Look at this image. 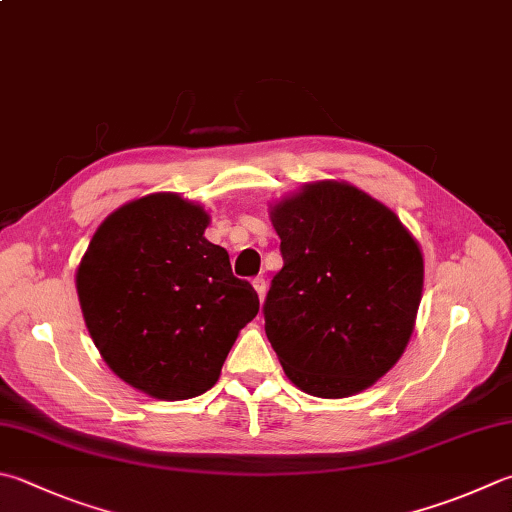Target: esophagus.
<instances>
[{
	"mask_svg": "<svg viewBox=\"0 0 512 512\" xmlns=\"http://www.w3.org/2000/svg\"><path fill=\"white\" fill-rule=\"evenodd\" d=\"M252 285H254V289H256V294H258L260 301H263V298H265V292H267V283H265V278H254Z\"/></svg>",
	"mask_w": 512,
	"mask_h": 512,
	"instance_id": "esophagus-1",
	"label": "esophagus"
}]
</instances>
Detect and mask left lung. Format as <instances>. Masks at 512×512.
I'll list each match as a JSON object with an SVG mask.
<instances>
[{"label":"left lung","instance_id":"8db88e82","mask_svg":"<svg viewBox=\"0 0 512 512\" xmlns=\"http://www.w3.org/2000/svg\"><path fill=\"white\" fill-rule=\"evenodd\" d=\"M283 269L263 312L287 379L321 399L370 388L412 336L419 243L392 209L347 182L303 185L269 211Z\"/></svg>","mask_w":512,"mask_h":512}]
</instances>
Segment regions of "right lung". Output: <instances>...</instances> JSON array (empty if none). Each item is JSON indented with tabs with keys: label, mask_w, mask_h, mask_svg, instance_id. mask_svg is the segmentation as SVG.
Here are the masks:
<instances>
[{
	"label": "right lung",
	"mask_w": 512,
	"mask_h": 512,
	"mask_svg": "<svg viewBox=\"0 0 512 512\" xmlns=\"http://www.w3.org/2000/svg\"><path fill=\"white\" fill-rule=\"evenodd\" d=\"M209 214L178 194L131 200L95 231L77 267L84 323L104 363L153 399L207 392L258 314V294L209 243Z\"/></svg>",
	"instance_id": "right-lung-1"
}]
</instances>
